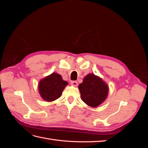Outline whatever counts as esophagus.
I'll list each match as a JSON object with an SVG mask.
<instances>
[{
  "label": "esophagus",
  "mask_w": 148,
  "mask_h": 148,
  "mask_svg": "<svg viewBox=\"0 0 148 148\" xmlns=\"http://www.w3.org/2000/svg\"><path fill=\"white\" fill-rule=\"evenodd\" d=\"M70 83H71V85H73V86H77V85H78V82H76V81L71 82Z\"/></svg>",
  "instance_id": "obj_1"
}]
</instances>
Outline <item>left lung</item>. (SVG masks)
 <instances>
[{"label":"left lung","instance_id":"1","mask_svg":"<svg viewBox=\"0 0 148 148\" xmlns=\"http://www.w3.org/2000/svg\"><path fill=\"white\" fill-rule=\"evenodd\" d=\"M82 101L92 107L101 104L107 97L109 87L103 80L93 73L88 74L78 86Z\"/></svg>","mask_w":148,"mask_h":148}]
</instances>
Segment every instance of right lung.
I'll list each match as a JSON object with an SVG mask.
<instances>
[{
  "label": "right lung",
  "instance_id": "obj_1",
  "mask_svg": "<svg viewBox=\"0 0 148 148\" xmlns=\"http://www.w3.org/2000/svg\"><path fill=\"white\" fill-rule=\"evenodd\" d=\"M68 84L62 79L61 75L57 73H52L39 83V92L44 101L52 102L59 98L64 88Z\"/></svg>",
  "mask_w": 148,
  "mask_h": 148
}]
</instances>
